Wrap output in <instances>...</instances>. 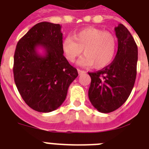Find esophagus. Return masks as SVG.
I'll use <instances>...</instances> for the list:
<instances>
[{"label": "esophagus", "mask_w": 149, "mask_h": 149, "mask_svg": "<svg viewBox=\"0 0 149 149\" xmlns=\"http://www.w3.org/2000/svg\"><path fill=\"white\" fill-rule=\"evenodd\" d=\"M84 72H84V70H78V73H79V75L84 74Z\"/></svg>", "instance_id": "1"}]
</instances>
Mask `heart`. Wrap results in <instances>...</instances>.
Segmentation results:
<instances>
[{"label": "heart", "instance_id": "heart-1", "mask_svg": "<svg viewBox=\"0 0 149 149\" xmlns=\"http://www.w3.org/2000/svg\"><path fill=\"white\" fill-rule=\"evenodd\" d=\"M116 47V38L112 34L93 27L81 29L62 42V50L68 61L73 63L84 50L85 56L78 61V65H93L96 69L106 67L112 62Z\"/></svg>", "mask_w": 149, "mask_h": 149}]
</instances>
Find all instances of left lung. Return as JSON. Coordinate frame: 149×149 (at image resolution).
Wrapping results in <instances>:
<instances>
[{"label": "left lung", "mask_w": 149, "mask_h": 149, "mask_svg": "<svg viewBox=\"0 0 149 149\" xmlns=\"http://www.w3.org/2000/svg\"><path fill=\"white\" fill-rule=\"evenodd\" d=\"M114 31L118 47L113 62L97 72H88L91 78L89 99L101 113L119 108L132 93L136 79L138 47L134 38L122 24Z\"/></svg>", "instance_id": "obj_1"}]
</instances>
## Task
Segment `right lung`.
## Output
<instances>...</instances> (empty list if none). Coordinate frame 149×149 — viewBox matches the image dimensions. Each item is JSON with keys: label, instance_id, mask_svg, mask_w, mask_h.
Wrapping results in <instances>:
<instances>
[{"label": "right lung", "instance_id": "1", "mask_svg": "<svg viewBox=\"0 0 149 149\" xmlns=\"http://www.w3.org/2000/svg\"><path fill=\"white\" fill-rule=\"evenodd\" d=\"M61 25L43 22L34 25L17 44L14 78L22 99L31 108L48 113L65 100L69 86L78 76L62 50ZM42 47L44 54L38 53Z\"/></svg>", "mask_w": 149, "mask_h": 149}]
</instances>
